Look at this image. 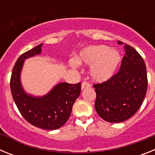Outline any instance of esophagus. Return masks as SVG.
<instances>
[{
	"label": "esophagus",
	"mask_w": 155,
	"mask_h": 155,
	"mask_svg": "<svg viewBox=\"0 0 155 155\" xmlns=\"http://www.w3.org/2000/svg\"><path fill=\"white\" fill-rule=\"evenodd\" d=\"M90 86H91V84H88L87 82H82L81 90H84L85 89V88H88V87H90Z\"/></svg>",
	"instance_id": "34e87169"
}]
</instances>
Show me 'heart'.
Returning a JSON list of instances; mask_svg holds the SVG:
<instances>
[{
    "label": "heart",
    "mask_w": 155,
    "mask_h": 155,
    "mask_svg": "<svg viewBox=\"0 0 155 155\" xmlns=\"http://www.w3.org/2000/svg\"><path fill=\"white\" fill-rule=\"evenodd\" d=\"M121 55L118 50L109 49L105 45L90 46L82 49L74 60L77 64L90 66L89 74L94 81H107L116 74L121 62ZM71 66L75 68L76 63L72 61Z\"/></svg>",
    "instance_id": "1"
}]
</instances>
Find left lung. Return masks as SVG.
<instances>
[{"instance_id": "obj_1", "label": "left lung", "mask_w": 155, "mask_h": 155, "mask_svg": "<svg viewBox=\"0 0 155 155\" xmlns=\"http://www.w3.org/2000/svg\"><path fill=\"white\" fill-rule=\"evenodd\" d=\"M124 50L126 54L118 73L107 81L94 85L95 110L109 123H121L130 118L140 107L147 93V70L143 58L129 45H124Z\"/></svg>"}]
</instances>
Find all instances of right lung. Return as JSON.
Masks as SVG:
<instances>
[{
    "mask_svg": "<svg viewBox=\"0 0 155 155\" xmlns=\"http://www.w3.org/2000/svg\"><path fill=\"white\" fill-rule=\"evenodd\" d=\"M42 47V43L18 57L12 71L11 91L15 105L25 120L38 128L53 130L61 128L69 119L74 103L81 94V83H58L42 96L27 92L21 80L25 61L41 54Z\"/></svg>",
    "mask_w": 155,
    "mask_h": 155,
    "instance_id": "add662e5",
    "label": "right lung"
}]
</instances>
